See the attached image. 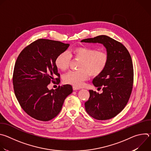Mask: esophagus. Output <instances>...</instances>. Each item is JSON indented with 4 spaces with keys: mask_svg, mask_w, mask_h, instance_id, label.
Masks as SVG:
<instances>
[{
    "mask_svg": "<svg viewBox=\"0 0 151 151\" xmlns=\"http://www.w3.org/2000/svg\"><path fill=\"white\" fill-rule=\"evenodd\" d=\"M80 88H79V87H75V86H73V90H79Z\"/></svg>",
    "mask_w": 151,
    "mask_h": 151,
    "instance_id": "34e87169",
    "label": "esophagus"
}]
</instances>
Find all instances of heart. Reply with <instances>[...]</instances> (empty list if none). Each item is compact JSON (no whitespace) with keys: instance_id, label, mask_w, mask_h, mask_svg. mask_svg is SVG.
I'll return each instance as SVG.
<instances>
[{"instance_id":"1","label":"heart","mask_w":151,"mask_h":151,"mask_svg":"<svg viewBox=\"0 0 151 151\" xmlns=\"http://www.w3.org/2000/svg\"><path fill=\"white\" fill-rule=\"evenodd\" d=\"M71 57L80 60L78 64L79 69L69 72L64 76L63 80L66 83L75 87L81 86L90 75L96 76L102 73L109 62V56L106 51L89 47H78L69 53L67 51L60 52L55 59V66L63 71L67 70Z\"/></svg>"}]
</instances>
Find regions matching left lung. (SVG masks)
<instances>
[{"mask_svg":"<svg viewBox=\"0 0 151 151\" xmlns=\"http://www.w3.org/2000/svg\"><path fill=\"white\" fill-rule=\"evenodd\" d=\"M81 42L103 44L109 56L106 68L93 81L95 87L102 88L103 93L89 90L90 97L85 103V110L96 119H111L123 110L132 94L134 70L131 55L121 42L106 35Z\"/></svg>","mask_w":151,"mask_h":151,"instance_id":"left-lung-1","label":"left lung"}]
</instances>
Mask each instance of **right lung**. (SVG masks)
Returning <instances> with one entry per match:
<instances>
[{
    "label": "right lung",
    "mask_w": 151,
    "mask_h": 151,
    "mask_svg": "<svg viewBox=\"0 0 151 151\" xmlns=\"http://www.w3.org/2000/svg\"><path fill=\"white\" fill-rule=\"evenodd\" d=\"M69 46L60 41L39 39L24 48L16 60L12 77L15 95L21 108L37 120L48 121L57 116L64 100L73 91L69 84L59 85L55 90L47 87L55 80L59 83L55 59Z\"/></svg>",
    "instance_id": "1"
}]
</instances>
